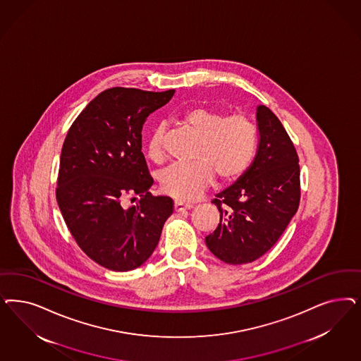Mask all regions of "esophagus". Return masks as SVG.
<instances>
[{"label":"esophagus","instance_id":"esophagus-1","mask_svg":"<svg viewBox=\"0 0 361 361\" xmlns=\"http://www.w3.org/2000/svg\"><path fill=\"white\" fill-rule=\"evenodd\" d=\"M192 207V204L190 203H183L180 200H175L174 209L176 212H180V211H185V209H190Z\"/></svg>","mask_w":361,"mask_h":361}]
</instances>
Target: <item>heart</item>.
<instances>
[{
    "mask_svg": "<svg viewBox=\"0 0 361 361\" xmlns=\"http://www.w3.org/2000/svg\"><path fill=\"white\" fill-rule=\"evenodd\" d=\"M180 122L198 135L191 154L192 162L174 163L159 174V186L164 194L178 200L198 198L214 176L219 183H228L245 174L255 158L259 128L247 114H230L207 106L187 109ZM147 154L152 162L164 159V128L152 130L147 142Z\"/></svg>",
    "mask_w": 361,
    "mask_h": 361,
    "instance_id": "1",
    "label": "heart"
}]
</instances>
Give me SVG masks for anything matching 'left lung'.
I'll list each match as a JSON object with an SVG mask.
<instances>
[{
  "label": "left lung",
  "instance_id": "8db88e82",
  "mask_svg": "<svg viewBox=\"0 0 361 361\" xmlns=\"http://www.w3.org/2000/svg\"><path fill=\"white\" fill-rule=\"evenodd\" d=\"M256 116L260 142L255 161L236 183L212 199L221 221L206 236V245L228 264L264 255L300 203V166L293 142L267 106H259Z\"/></svg>",
  "mask_w": 361,
  "mask_h": 361
}]
</instances>
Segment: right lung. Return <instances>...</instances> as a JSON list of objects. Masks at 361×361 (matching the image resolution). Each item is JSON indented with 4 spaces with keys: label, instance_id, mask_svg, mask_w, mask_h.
I'll use <instances>...</instances> for the list:
<instances>
[{
    "label": "right lung",
    "instance_id": "obj_1",
    "mask_svg": "<svg viewBox=\"0 0 361 361\" xmlns=\"http://www.w3.org/2000/svg\"><path fill=\"white\" fill-rule=\"evenodd\" d=\"M174 93L106 89L75 118L63 142L56 188L61 214L82 251L107 269L143 264L174 211L173 199L149 191L154 180L142 152L146 118ZM135 196L137 204L126 209L124 199Z\"/></svg>",
    "mask_w": 361,
    "mask_h": 361
}]
</instances>
